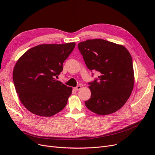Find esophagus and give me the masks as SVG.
Segmentation results:
<instances>
[{"label": "esophagus", "instance_id": "34e87169", "mask_svg": "<svg viewBox=\"0 0 155 155\" xmlns=\"http://www.w3.org/2000/svg\"><path fill=\"white\" fill-rule=\"evenodd\" d=\"M82 88V86H80V85H78V86H77V87H75L74 88V89L75 91H79V90H80V89Z\"/></svg>", "mask_w": 155, "mask_h": 155}]
</instances>
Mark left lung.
<instances>
[{"instance_id": "1", "label": "left lung", "mask_w": 155, "mask_h": 155, "mask_svg": "<svg viewBox=\"0 0 155 155\" xmlns=\"http://www.w3.org/2000/svg\"><path fill=\"white\" fill-rule=\"evenodd\" d=\"M87 68L100 72L99 80L89 83L91 97L85 102L92 112L106 116L119 110L131 94L134 84L132 57L121 45L102 39L78 45Z\"/></svg>"}]
</instances>
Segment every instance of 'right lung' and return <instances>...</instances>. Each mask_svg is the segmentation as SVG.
I'll list each match as a JSON object with an SVG mask.
<instances>
[{"label": "right lung", "instance_id": "right-lung-1", "mask_svg": "<svg viewBox=\"0 0 155 155\" xmlns=\"http://www.w3.org/2000/svg\"><path fill=\"white\" fill-rule=\"evenodd\" d=\"M75 46V43L39 45L29 49L16 62L13 81L20 101L39 116L51 117L63 110L72 88L58 80L63 63Z\"/></svg>", "mask_w": 155, "mask_h": 155}]
</instances>
